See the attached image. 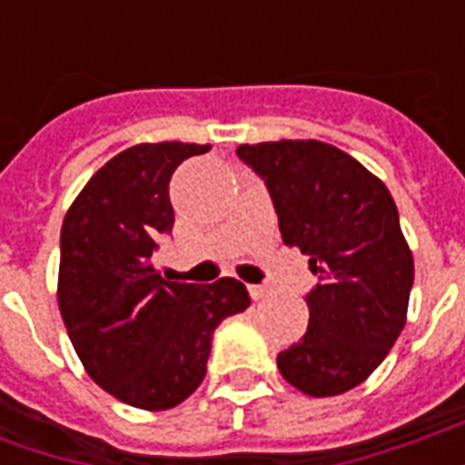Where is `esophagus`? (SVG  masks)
Returning <instances> with one entry per match:
<instances>
[{
  "instance_id": "34e87169",
  "label": "esophagus",
  "mask_w": 465,
  "mask_h": 465,
  "mask_svg": "<svg viewBox=\"0 0 465 465\" xmlns=\"http://www.w3.org/2000/svg\"><path fill=\"white\" fill-rule=\"evenodd\" d=\"M249 293H252L253 302H259V299H263V296H269V289H266V286H259V283H253V286H249Z\"/></svg>"
}]
</instances>
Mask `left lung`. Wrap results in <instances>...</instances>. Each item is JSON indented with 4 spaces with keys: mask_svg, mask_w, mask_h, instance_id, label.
Here are the masks:
<instances>
[{
    "mask_svg": "<svg viewBox=\"0 0 465 465\" xmlns=\"http://www.w3.org/2000/svg\"><path fill=\"white\" fill-rule=\"evenodd\" d=\"M239 159L272 193L286 246L309 256L319 283L309 329L276 356L306 396H339L369 379L406 323L413 256L379 176L316 139L242 143Z\"/></svg>",
    "mask_w": 465,
    "mask_h": 465,
    "instance_id": "8db88e82",
    "label": "left lung"
}]
</instances>
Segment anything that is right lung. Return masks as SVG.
<instances>
[{"label":"right lung","mask_w":465,"mask_h":465,"mask_svg":"<svg viewBox=\"0 0 465 465\" xmlns=\"http://www.w3.org/2000/svg\"><path fill=\"white\" fill-rule=\"evenodd\" d=\"M209 143H136L99 169L62 223L59 312L86 373L134 409L166 411L206 376L216 326L246 312L236 279L209 286L162 279L156 239L172 233L169 182Z\"/></svg>","instance_id":"obj_1"}]
</instances>
